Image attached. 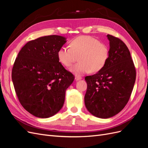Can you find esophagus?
Returning <instances> with one entry per match:
<instances>
[{
    "label": "esophagus",
    "mask_w": 148,
    "mask_h": 148,
    "mask_svg": "<svg viewBox=\"0 0 148 148\" xmlns=\"http://www.w3.org/2000/svg\"><path fill=\"white\" fill-rule=\"evenodd\" d=\"M80 79H82V77H81L80 76H79V75H76L75 77V80L76 81L79 80H80Z\"/></svg>",
    "instance_id": "34e87169"
}]
</instances>
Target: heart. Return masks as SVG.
Segmentation results:
<instances>
[{"instance_id": "obj_1", "label": "heart", "mask_w": 148, "mask_h": 148, "mask_svg": "<svg viewBox=\"0 0 148 148\" xmlns=\"http://www.w3.org/2000/svg\"><path fill=\"white\" fill-rule=\"evenodd\" d=\"M69 47H63L58 51L60 63L70 67L77 61L79 62L71 68L75 75H82L91 71L97 73L101 70L109 58V47L90 36H81L73 39Z\"/></svg>"}]
</instances>
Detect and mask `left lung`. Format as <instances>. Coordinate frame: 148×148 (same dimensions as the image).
Instances as JSON below:
<instances>
[{
  "label": "left lung",
  "instance_id": "left-lung-1",
  "mask_svg": "<svg viewBox=\"0 0 148 148\" xmlns=\"http://www.w3.org/2000/svg\"><path fill=\"white\" fill-rule=\"evenodd\" d=\"M110 55L105 66L86 76L84 97L87 110L101 119L113 117L125 106L136 79V70L127 45L121 39L107 35Z\"/></svg>",
  "mask_w": 148,
  "mask_h": 148
}]
</instances>
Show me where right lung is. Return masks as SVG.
Instances as JSON below:
<instances>
[{"label": "right lung", "instance_id": "obj_1", "mask_svg": "<svg viewBox=\"0 0 148 148\" xmlns=\"http://www.w3.org/2000/svg\"><path fill=\"white\" fill-rule=\"evenodd\" d=\"M66 38L52 35L28 42L18 54L12 78L22 106L37 117L49 118L63 107L74 77L59 62Z\"/></svg>", "mask_w": 148, "mask_h": 148}]
</instances>
